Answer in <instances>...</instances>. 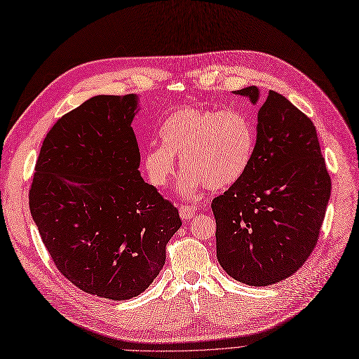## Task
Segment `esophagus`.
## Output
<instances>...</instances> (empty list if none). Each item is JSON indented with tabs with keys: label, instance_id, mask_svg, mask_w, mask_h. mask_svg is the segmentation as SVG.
<instances>
[{
	"label": "esophagus",
	"instance_id": "34e87169",
	"mask_svg": "<svg viewBox=\"0 0 359 359\" xmlns=\"http://www.w3.org/2000/svg\"><path fill=\"white\" fill-rule=\"evenodd\" d=\"M179 213H180V217L187 221V219H191L196 215V207H194V205H180Z\"/></svg>",
	"mask_w": 359,
	"mask_h": 359
}]
</instances>
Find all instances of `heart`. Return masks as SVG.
Returning a JSON list of instances; mask_svg holds the SVG:
<instances>
[{
	"instance_id": "b5f03b06",
	"label": "heart",
	"mask_w": 359,
	"mask_h": 359,
	"mask_svg": "<svg viewBox=\"0 0 359 359\" xmlns=\"http://www.w3.org/2000/svg\"><path fill=\"white\" fill-rule=\"evenodd\" d=\"M161 146L143 154V167L155 188H167L180 158L187 171L180 192L191 196L201 188L225 189L237 183L255 152V125L240 110L187 106L171 111L159 128Z\"/></svg>"
}]
</instances>
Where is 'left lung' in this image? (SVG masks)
Masks as SVG:
<instances>
[{"instance_id": "8db88e82", "label": "left lung", "mask_w": 359, "mask_h": 359, "mask_svg": "<svg viewBox=\"0 0 359 359\" xmlns=\"http://www.w3.org/2000/svg\"><path fill=\"white\" fill-rule=\"evenodd\" d=\"M234 94L253 104L259 100L257 86ZM330 194L331 177L313 122L270 90L258 111L249 168L212 201L219 264L250 286L292 276L316 246Z\"/></svg>"}]
</instances>
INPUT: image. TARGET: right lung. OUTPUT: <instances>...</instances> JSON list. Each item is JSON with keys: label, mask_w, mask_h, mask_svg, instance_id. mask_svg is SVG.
<instances>
[{"label": "right lung", "mask_w": 359, "mask_h": 359, "mask_svg": "<svg viewBox=\"0 0 359 359\" xmlns=\"http://www.w3.org/2000/svg\"><path fill=\"white\" fill-rule=\"evenodd\" d=\"M137 95H97L64 114L36 163L29 210L56 269L83 292L130 299L154 282L179 210L138 171Z\"/></svg>", "instance_id": "add662e5"}]
</instances>
